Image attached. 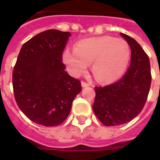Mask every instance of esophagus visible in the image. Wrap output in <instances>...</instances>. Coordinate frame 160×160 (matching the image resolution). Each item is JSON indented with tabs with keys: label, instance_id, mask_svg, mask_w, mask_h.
Masks as SVG:
<instances>
[{
	"label": "esophagus",
	"instance_id": "1",
	"mask_svg": "<svg viewBox=\"0 0 160 160\" xmlns=\"http://www.w3.org/2000/svg\"><path fill=\"white\" fill-rule=\"evenodd\" d=\"M81 85H82V87H87V86L91 85V83L86 82V81H82V82H81Z\"/></svg>",
	"mask_w": 160,
	"mask_h": 160
}]
</instances>
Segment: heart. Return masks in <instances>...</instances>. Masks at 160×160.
Listing matches in <instances>:
<instances>
[{
	"instance_id": "heart-1",
	"label": "heart",
	"mask_w": 160,
	"mask_h": 160,
	"mask_svg": "<svg viewBox=\"0 0 160 160\" xmlns=\"http://www.w3.org/2000/svg\"><path fill=\"white\" fill-rule=\"evenodd\" d=\"M130 58V49L123 39L100 36L76 43L75 50L66 49L63 60L74 75H80L93 62V73L99 81L109 83L121 76Z\"/></svg>"
}]
</instances>
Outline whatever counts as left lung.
<instances>
[{
    "instance_id": "left-lung-1",
    "label": "left lung",
    "mask_w": 160,
    "mask_h": 160,
    "mask_svg": "<svg viewBox=\"0 0 160 160\" xmlns=\"http://www.w3.org/2000/svg\"><path fill=\"white\" fill-rule=\"evenodd\" d=\"M130 46V65L116 82L95 86L93 110L105 126H117L131 121L146 103L151 85L150 64L147 54L134 39L120 33Z\"/></svg>"
}]
</instances>
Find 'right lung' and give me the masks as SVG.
Wrapping results in <instances>:
<instances>
[{
    "mask_svg": "<svg viewBox=\"0 0 160 160\" xmlns=\"http://www.w3.org/2000/svg\"><path fill=\"white\" fill-rule=\"evenodd\" d=\"M70 32L47 30L21 47L12 74L17 105L27 118L56 126L69 115L81 84L65 70L62 54Z\"/></svg>",
    "mask_w": 160,
    "mask_h": 160,
    "instance_id": "obj_1",
    "label": "right lung"
}]
</instances>
